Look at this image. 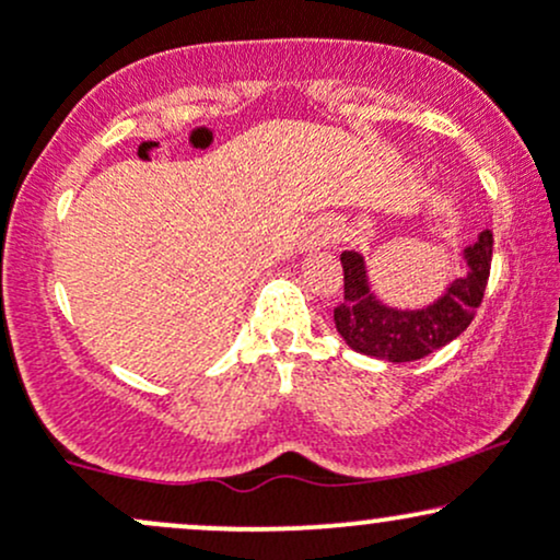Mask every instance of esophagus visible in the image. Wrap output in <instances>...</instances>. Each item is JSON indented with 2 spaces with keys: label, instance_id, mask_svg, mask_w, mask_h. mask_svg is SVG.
Here are the masks:
<instances>
[{
  "label": "esophagus",
  "instance_id": "34e87169",
  "mask_svg": "<svg viewBox=\"0 0 560 560\" xmlns=\"http://www.w3.org/2000/svg\"><path fill=\"white\" fill-rule=\"evenodd\" d=\"M334 240H337V234H334L331 223H326V221L313 223V226L305 231V240H302V249L329 247V244H331Z\"/></svg>",
  "mask_w": 560,
  "mask_h": 560
}]
</instances>
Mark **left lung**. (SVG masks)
Here are the masks:
<instances>
[{"instance_id":"obj_1","label":"left lung","mask_w":560,"mask_h":560,"mask_svg":"<svg viewBox=\"0 0 560 560\" xmlns=\"http://www.w3.org/2000/svg\"><path fill=\"white\" fill-rule=\"evenodd\" d=\"M466 273L455 276L440 298L421 307H395L384 302L371 284L361 253H342L345 298L334 307L339 337L355 352L387 363H410L458 339L468 329L485 298L492 262V231L460 253Z\"/></svg>"}]
</instances>
